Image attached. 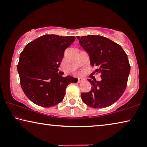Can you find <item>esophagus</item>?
Wrapping results in <instances>:
<instances>
[{
	"instance_id": "34e87169",
	"label": "esophagus",
	"mask_w": 147,
	"mask_h": 147,
	"mask_svg": "<svg viewBox=\"0 0 147 147\" xmlns=\"http://www.w3.org/2000/svg\"><path fill=\"white\" fill-rule=\"evenodd\" d=\"M84 80V78H78V83H80V82H83Z\"/></svg>"
}]
</instances>
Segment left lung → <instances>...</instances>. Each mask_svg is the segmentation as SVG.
<instances>
[{
  "label": "left lung",
  "instance_id": "left-lung-1",
  "mask_svg": "<svg viewBox=\"0 0 147 147\" xmlns=\"http://www.w3.org/2000/svg\"><path fill=\"white\" fill-rule=\"evenodd\" d=\"M80 45L89 55L90 64L96 66L101 81L88 79L92 89L82 93V100L94 108L110 106L125 91L130 66L127 54L121 46L100 35L77 36Z\"/></svg>",
  "mask_w": 147,
  "mask_h": 147
}]
</instances>
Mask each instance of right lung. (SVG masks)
<instances>
[{
	"instance_id": "obj_1",
	"label": "right lung",
	"mask_w": 147,
	"mask_h": 147,
	"mask_svg": "<svg viewBox=\"0 0 147 147\" xmlns=\"http://www.w3.org/2000/svg\"><path fill=\"white\" fill-rule=\"evenodd\" d=\"M74 36L45 35L25 46L17 65L21 86L27 97L38 106L49 108L63 100L68 84L77 78L57 73L67 48Z\"/></svg>"
}]
</instances>
